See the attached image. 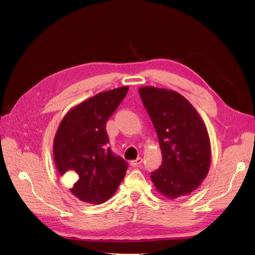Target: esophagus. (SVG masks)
<instances>
[{
	"label": "esophagus",
	"instance_id": "34e87169",
	"mask_svg": "<svg viewBox=\"0 0 255 255\" xmlns=\"http://www.w3.org/2000/svg\"><path fill=\"white\" fill-rule=\"evenodd\" d=\"M141 163H142V158L141 157H138V158H136L134 160H130V166L137 167V166H139Z\"/></svg>",
	"mask_w": 255,
	"mask_h": 255
}]
</instances>
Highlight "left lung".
Instances as JSON below:
<instances>
[{
  "label": "left lung",
  "instance_id": "1",
  "mask_svg": "<svg viewBox=\"0 0 255 255\" xmlns=\"http://www.w3.org/2000/svg\"><path fill=\"white\" fill-rule=\"evenodd\" d=\"M141 101L157 133L161 165L151 180L169 199L187 196L201 185L211 164V142L202 118L179 92L146 86Z\"/></svg>",
  "mask_w": 255,
  "mask_h": 255
}]
</instances>
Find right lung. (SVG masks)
Wrapping results in <instances>:
<instances>
[{
  "instance_id": "add662e5",
  "label": "right lung",
  "mask_w": 255,
  "mask_h": 255,
  "mask_svg": "<svg viewBox=\"0 0 255 255\" xmlns=\"http://www.w3.org/2000/svg\"><path fill=\"white\" fill-rule=\"evenodd\" d=\"M128 91L126 86L100 92L69 111L58 127L54 161L71 186L70 191L81 201H107L126 175L128 163L110 148L106 122Z\"/></svg>"
}]
</instances>
